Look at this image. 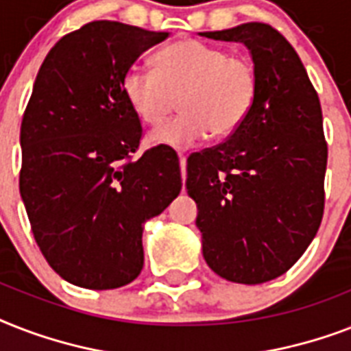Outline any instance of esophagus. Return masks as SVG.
I'll return each mask as SVG.
<instances>
[{
	"instance_id": "obj_1",
	"label": "esophagus",
	"mask_w": 351,
	"mask_h": 351,
	"mask_svg": "<svg viewBox=\"0 0 351 351\" xmlns=\"http://www.w3.org/2000/svg\"><path fill=\"white\" fill-rule=\"evenodd\" d=\"M178 160H180V171H182V180L186 182V167H187V162H186V156L184 154H178Z\"/></svg>"
}]
</instances>
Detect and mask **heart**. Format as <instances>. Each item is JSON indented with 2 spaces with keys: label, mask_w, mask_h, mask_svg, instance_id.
I'll return each instance as SVG.
<instances>
[{
  "label": "heart",
  "mask_w": 351,
  "mask_h": 351,
  "mask_svg": "<svg viewBox=\"0 0 351 351\" xmlns=\"http://www.w3.org/2000/svg\"><path fill=\"white\" fill-rule=\"evenodd\" d=\"M256 73L245 58L219 45L180 40L154 56V71L131 67L121 90L132 112L147 125L169 117L180 98V118L149 132V145L187 149L213 136H230L247 118L256 96Z\"/></svg>",
  "instance_id": "heart-1"
}]
</instances>
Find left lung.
Masks as SVG:
<instances>
[{"label":"left lung","instance_id":"1","mask_svg":"<svg viewBox=\"0 0 351 351\" xmlns=\"http://www.w3.org/2000/svg\"><path fill=\"white\" fill-rule=\"evenodd\" d=\"M200 34L244 43L258 82L242 125L187 158L204 258L226 280L267 282L299 261L321 226L328 160L321 101L299 54L269 25Z\"/></svg>","mask_w":351,"mask_h":351}]
</instances>
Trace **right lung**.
I'll return each instance as SVG.
<instances>
[{
    "mask_svg": "<svg viewBox=\"0 0 351 351\" xmlns=\"http://www.w3.org/2000/svg\"><path fill=\"white\" fill-rule=\"evenodd\" d=\"M120 21H90L52 47L21 121L19 193L51 267L87 289L132 282L143 267V224L182 189L167 145L132 162L140 118L121 90L138 56L164 41Z\"/></svg>",
    "mask_w": 351,
    "mask_h": 351,
    "instance_id": "1",
    "label": "right lung"
}]
</instances>
